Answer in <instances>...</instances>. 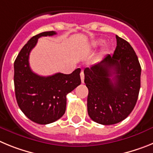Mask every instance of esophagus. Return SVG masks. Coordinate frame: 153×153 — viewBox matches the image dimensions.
Masks as SVG:
<instances>
[{"label":"esophagus","mask_w":153,"mask_h":153,"mask_svg":"<svg viewBox=\"0 0 153 153\" xmlns=\"http://www.w3.org/2000/svg\"><path fill=\"white\" fill-rule=\"evenodd\" d=\"M80 78H81V82L82 83H84V74H83V71L82 70L80 73Z\"/></svg>","instance_id":"esophagus-1"}]
</instances>
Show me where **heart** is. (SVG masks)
Segmentation results:
<instances>
[{
	"instance_id": "b5f03b06",
	"label": "heart",
	"mask_w": 153,
	"mask_h": 153,
	"mask_svg": "<svg viewBox=\"0 0 153 153\" xmlns=\"http://www.w3.org/2000/svg\"><path fill=\"white\" fill-rule=\"evenodd\" d=\"M101 43H102L101 41H98V42H97V43H96V44H100Z\"/></svg>"
}]
</instances>
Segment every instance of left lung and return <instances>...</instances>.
<instances>
[{
  "label": "left lung",
  "mask_w": 153,
  "mask_h": 153,
  "mask_svg": "<svg viewBox=\"0 0 153 153\" xmlns=\"http://www.w3.org/2000/svg\"><path fill=\"white\" fill-rule=\"evenodd\" d=\"M117 48L100 63L84 70L89 90L87 111L102 125L125 120L134 109L140 89L141 67L130 44L117 35Z\"/></svg>",
  "instance_id": "left-lung-1"
}]
</instances>
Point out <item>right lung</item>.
<instances>
[{"label": "right lung", "instance_id": "add662e5", "mask_svg": "<svg viewBox=\"0 0 153 153\" xmlns=\"http://www.w3.org/2000/svg\"><path fill=\"white\" fill-rule=\"evenodd\" d=\"M55 31H46L31 37L14 61V89L17 104L28 119L46 125L61 118L66 111L67 95L81 83L80 69L72 74L57 73L42 76L33 73L29 55L41 36H53Z\"/></svg>", "mask_w": 153, "mask_h": 153}]
</instances>
